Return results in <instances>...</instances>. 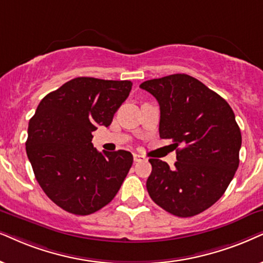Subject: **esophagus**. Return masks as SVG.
I'll return each instance as SVG.
<instances>
[{"label":"esophagus","instance_id":"1","mask_svg":"<svg viewBox=\"0 0 263 263\" xmlns=\"http://www.w3.org/2000/svg\"><path fill=\"white\" fill-rule=\"evenodd\" d=\"M144 156L143 155H141V154H137V153H135L134 154V160H135V162H137V161H143L144 160Z\"/></svg>","mask_w":263,"mask_h":263}]
</instances>
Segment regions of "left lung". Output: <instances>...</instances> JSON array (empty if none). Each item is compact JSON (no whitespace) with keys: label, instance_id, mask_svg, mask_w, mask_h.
Listing matches in <instances>:
<instances>
[{"label":"left lung","instance_id":"8db88e82","mask_svg":"<svg viewBox=\"0 0 263 263\" xmlns=\"http://www.w3.org/2000/svg\"><path fill=\"white\" fill-rule=\"evenodd\" d=\"M160 105V138L172 139L175 167L149 159L147 189L152 200L178 217H192L220 199L234 177L241 147L234 112L221 96L187 74L139 86Z\"/></svg>","mask_w":263,"mask_h":263}]
</instances>
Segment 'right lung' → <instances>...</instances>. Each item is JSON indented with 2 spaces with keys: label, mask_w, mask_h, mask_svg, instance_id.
Returning <instances> with one entry per match:
<instances>
[{
  "label": "right lung",
  "mask_w": 263,
  "mask_h": 263,
  "mask_svg": "<svg viewBox=\"0 0 263 263\" xmlns=\"http://www.w3.org/2000/svg\"><path fill=\"white\" fill-rule=\"evenodd\" d=\"M131 88L127 80L72 79L48 93L30 119L26 154L42 191L63 210L93 214L120 189L134 156L99 153L92 132L111 124Z\"/></svg>",
  "instance_id": "right-lung-1"
}]
</instances>
